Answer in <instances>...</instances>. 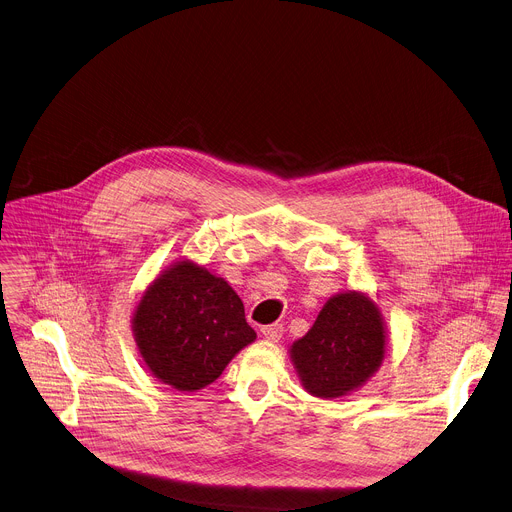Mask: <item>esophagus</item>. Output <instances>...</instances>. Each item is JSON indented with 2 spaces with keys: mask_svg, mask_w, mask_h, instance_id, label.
Masks as SVG:
<instances>
[{
  "mask_svg": "<svg viewBox=\"0 0 512 512\" xmlns=\"http://www.w3.org/2000/svg\"><path fill=\"white\" fill-rule=\"evenodd\" d=\"M261 335L269 341H280L284 335V324H267V327H261Z\"/></svg>",
  "mask_w": 512,
  "mask_h": 512,
  "instance_id": "34e87169",
  "label": "esophagus"
}]
</instances>
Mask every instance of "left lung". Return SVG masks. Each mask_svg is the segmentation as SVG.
<instances>
[{
	"mask_svg": "<svg viewBox=\"0 0 512 512\" xmlns=\"http://www.w3.org/2000/svg\"><path fill=\"white\" fill-rule=\"evenodd\" d=\"M384 347L376 304L349 292L324 304L312 329L292 345V359L312 396L339 398L374 374L384 359Z\"/></svg>",
	"mask_w": 512,
	"mask_h": 512,
	"instance_id": "8db88e82",
	"label": "left lung"
}]
</instances>
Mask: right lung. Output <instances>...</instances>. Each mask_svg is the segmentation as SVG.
I'll use <instances>...</instances> for the list:
<instances>
[{"label": "right lung", "mask_w": 512, "mask_h": 512, "mask_svg": "<svg viewBox=\"0 0 512 512\" xmlns=\"http://www.w3.org/2000/svg\"><path fill=\"white\" fill-rule=\"evenodd\" d=\"M134 337L155 378L194 392L212 384L257 335L241 298L222 277L181 261L138 304Z\"/></svg>", "instance_id": "right-lung-1"}]
</instances>
